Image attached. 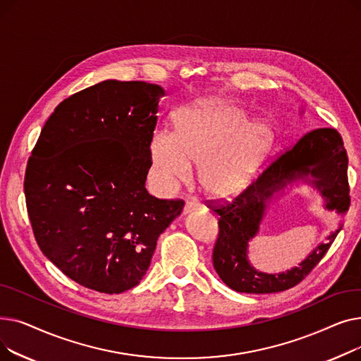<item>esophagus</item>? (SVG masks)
Here are the masks:
<instances>
[{"label":"esophagus","mask_w":361,"mask_h":361,"mask_svg":"<svg viewBox=\"0 0 361 361\" xmlns=\"http://www.w3.org/2000/svg\"><path fill=\"white\" fill-rule=\"evenodd\" d=\"M199 207H200V203L197 199H187L184 203V214L190 212L193 209H199Z\"/></svg>","instance_id":"obj_1"}]
</instances>
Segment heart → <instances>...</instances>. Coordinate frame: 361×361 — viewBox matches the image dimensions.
Here are the masks:
<instances>
[{"label":"heart","mask_w":361,"mask_h":361,"mask_svg":"<svg viewBox=\"0 0 361 361\" xmlns=\"http://www.w3.org/2000/svg\"><path fill=\"white\" fill-rule=\"evenodd\" d=\"M241 109L221 99H203L176 112L174 133L158 130L150 140L154 176L164 184L185 181L192 164L215 196H231L249 187L275 143L272 124L244 121Z\"/></svg>","instance_id":"heart-1"}]
</instances>
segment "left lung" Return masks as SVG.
Instances as JSON below:
<instances>
[{
  "mask_svg": "<svg viewBox=\"0 0 361 361\" xmlns=\"http://www.w3.org/2000/svg\"><path fill=\"white\" fill-rule=\"evenodd\" d=\"M347 171L348 157L339 133L335 128H316L272 161L231 202L211 200L209 206L219 215V233L212 253L219 278L230 288L247 294L279 293L295 287L326 255L341 226L298 267L281 274L256 271L247 259V243L259 231L267 203L287 184L309 176V181L325 197L326 209L345 214L350 207Z\"/></svg>",
  "mask_w": 361,
  "mask_h": 361,
  "instance_id": "1",
  "label": "left lung"
}]
</instances>
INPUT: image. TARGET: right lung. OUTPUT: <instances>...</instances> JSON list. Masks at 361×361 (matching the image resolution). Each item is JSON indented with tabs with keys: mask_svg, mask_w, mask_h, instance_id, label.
<instances>
[{
	"mask_svg": "<svg viewBox=\"0 0 361 361\" xmlns=\"http://www.w3.org/2000/svg\"><path fill=\"white\" fill-rule=\"evenodd\" d=\"M165 90L105 80L54 109L27 161L25 196L42 253L80 286L120 294L146 274L181 199H157L145 183Z\"/></svg>",
	"mask_w": 361,
	"mask_h": 361,
	"instance_id": "1",
	"label": "right lung"
}]
</instances>
